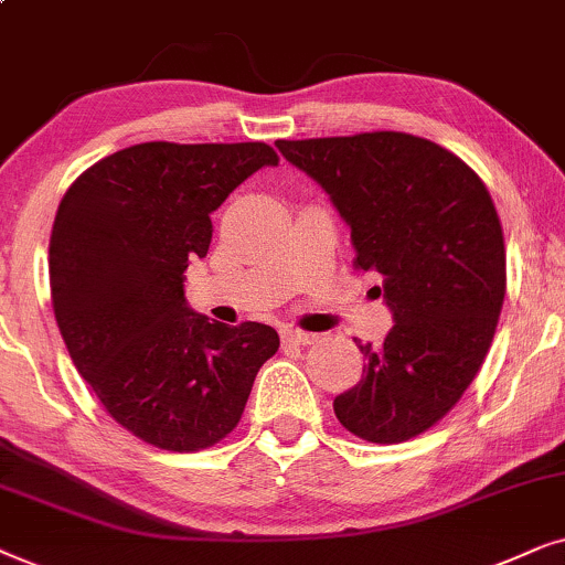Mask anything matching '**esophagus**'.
<instances>
[{"label": "esophagus", "instance_id": "obj_1", "mask_svg": "<svg viewBox=\"0 0 565 565\" xmlns=\"http://www.w3.org/2000/svg\"><path fill=\"white\" fill-rule=\"evenodd\" d=\"M281 341H284V343H291V345H310V343L318 341V335H315V333H302V330H291V328H287V330H281Z\"/></svg>", "mask_w": 565, "mask_h": 565}]
</instances>
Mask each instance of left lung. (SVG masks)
Masks as SVG:
<instances>
[{"label": "left lung", "mask_w": 565, "mask_h": 565, "mask_svg": "<svg viewBox=\"0 0 565 565\" xmlns=\"http://www.w3.org/2000/svg\"><path fill=\"white\" fill-rule=\"evenodd\" d=\"M351 227L353 266L377 270L395 326L361 343L364 377L333 401L343 428L397 445L431 428L476 380L507 295L491 193L460 157L403 131L276 141Z\"/></svg>", "instance_id": "obj_1"}]
</instances>
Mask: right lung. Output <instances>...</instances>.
<instances>
[{"label": "right lung", "instance_id": "1", "mask_svg": "<svg viewBox=\"0 0 565 565\" xmlns=\"http://www.w3.org/2000/svg\"><path fill=\"white\" fill-rule=\"evenodd\" d=\"M274 147L145 141L70 185L49 245L51 305L77 372L116 420L170 452L214 447L243 418L278 351L260 322L230 328L185 305V268L206 258L212 212Z\"/></svg>", "mask_w": 565, "mask_h": 565}]
</instances>
